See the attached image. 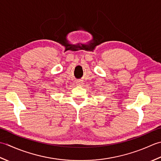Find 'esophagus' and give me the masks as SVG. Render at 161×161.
<instances>
[{
	"label": "esophagus",
	"mask_w": 161,
	"mask_h": 161,
	"mask_svg": "<svg viewBox=\"0 0 161 161\" xmlns=\"http://www.w3.org/2000/svg\"><path fill=\"white\" fill-rule=\"evenodd\" d=\"M82 84H83V83H81L80 81H78V82H77V85H81Z\"/></svg>",
	"instance_id": "obj_1"
}]
</instances>
